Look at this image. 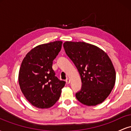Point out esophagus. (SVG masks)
Here are the masks:
<instances>
[{
    "label": "esophagus",
    "instance_id": "esophagus-1",
    "mask_svg": "<svg viewBox=\"0 0 131 131\" xmlns=\"http://www.w3.org/2000/svg\"><path fill=\"white\" fill-rule=\"evenodd\" d=\"M66 83L67 84H69L70 83V79H69V78H67V79H66Z\"/></svg>",
    "mask_w": 131,
    "mask_h": 131
}]
</instances>
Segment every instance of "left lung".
<instances>
[{
  "mask_svg": "<svg viewBox=\"0 0 131 131\" xmlns=\"http://www.w3.org/2000/svg\"><path fill=\"white\" fill-rule=\"evenodd\" d=\"M63 47L82 81L76 99L87 106L102 103L108 97L116 81L115 68L108 55L97 46L84 42L66 41Z\"/></svg>",
  "mask_w": 131,
  "mask_h": 131,
  "instance_id": "8db88e82",
  "label": "left lung"
}]
</instances>
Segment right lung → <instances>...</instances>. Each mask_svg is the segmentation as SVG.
I'll return each mask as SVG.
<instances>
[{"label": "right lung", "instance_id": "add662e5", "mask_svg": "<svg viewBox=\"0 0 131 131\" xmlns=\"http://www.w3.org/2000/svg\"><path fill=\"white\" fill-rule=\"evenodd\" d=\"M62 42L39 45L26 54L19 71L21 91L28 101L38 108L52 106L60 97L65 82L55 76L53 60L61 50Z\"/></svg>", "mask_w": 131, "mask_h": 131}]
</instances>
